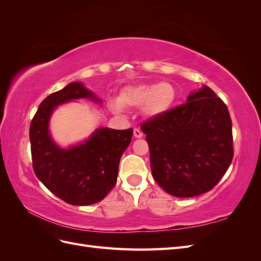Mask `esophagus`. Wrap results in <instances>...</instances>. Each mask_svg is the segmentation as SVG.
I'll return each mask as SVG.
<instances>
[{
  "label": "esophagus",
  "instance_id": "obj_1",
  "mask_svg": "<svg viewBox=\"0 0 261 261\" xmlns=\"http://www.w3.org/2000/svg\"><path fill=\"white\" fill-rule=\"evenodd\" d=\"M143 135H144V134L140 129H138V128L134 129V136H135L136 138H141V137H143Z\"/></svg>",
  "mask_w": 261,
  "mask_h": 261
}]
</instances>
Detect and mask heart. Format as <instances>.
Wrapping results in <instances>:
<instances>
[{
	"instance_id": "heart-1",
	"label": "heart",
	"mask_w": 261,
	"mask_h": 261,
	"mask_svg": "<svg viewBox=\"0 0 261 261\" xmlns=\"http://www.w3.org/2000/svg\"><path fill=\"white\" fill-rule=\"evenodd\" d=\"M175 99L176 90L170 83L141 84L124 87L109 107L115 113H122L123 108H143L146 116L155 117L169 111Z\"/></svg>"
}]
</instances>
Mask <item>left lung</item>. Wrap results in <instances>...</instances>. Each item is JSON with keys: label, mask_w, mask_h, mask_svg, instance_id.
<instances>
[{"label": "left lung", "mask_w": 261, "mask_h": 261, "mask_svg": "<svg viewBox=\"0 0 261 261\" xmlns=\"http://www.w3.org/2000/svg\"><path fill=\"white\" fill-rule=\"evenodd\" d=\"M154 180L168 194L188 198L209 192L233 159L232 121L224 102L202 86L185 105L141 125Z\"/></svg>", "instance_id": "8db88e82"}]
</instances>
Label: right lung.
Segmentation results:
<instances>
[{
    "mask_svg": "<svg viewBox=\"0 0 261 261\" xmlns=\"http://www.w3.org/2000/svg\"><path fill=\"white\" fill-rule=\"evenodd\" d=\"M78 99L102 103L83 83H70L41 102L31 121L29 137L39 180L67 203L87 206L101 201L116 184L118 164L130 144L133 128L100 127L81 144L60 147L50 133V118L59 106Z\"/></svg>",
    "mask_w": 261,
    "mask_h": 261,
    "instance_id": "1",
    "label": "right lung"
}]
</instances>
